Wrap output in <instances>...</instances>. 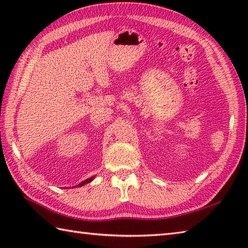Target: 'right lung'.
I'll return each instance as SVG.
<instances>
[{"mask_svg":"<svg viewBox=\"0 0 248 248\" xmlns=\"http://www.w3.org/2000/svg\"><path fill=\"white\" fill-rule=\"evenodd\" d=\"M93 178H94V177H92V178H89V179H86V180H84V181H82L80 184H78V186H84V184H86V183L92 182V181L93 180Z\"/></svg>","mask_w":248,"mask_h":248,"instance_id":"obj_1","label":"right lung"}]
</instances>
